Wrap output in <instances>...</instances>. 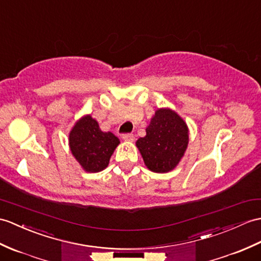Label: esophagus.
<instances>
[{"label": "esophagus", "mask_w": 261, "mask_h": 261, "mask_svg": "<svg viewBox=\"0 0 261 261\" xmlns=\"http://www.w3.org/2000/svg\"><path fill=\"white\" fill-rule=\"evenodd\" d=\"M122 139H123L124 141L132 142L133 140H135V136L131 135V133H126V135H123V136H122Z\"/></svg>", "instance_id": "34e87169"}]
</instances>
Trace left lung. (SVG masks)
Returning a JSON list of instances; mask_svg holds the SVG:
<instances>
[{"label":"left lung","mask_w":261,"mask_h":261,"mask_svg":"<svg viewBox=\"0 0 261 261\" xmlns=\"http://www.w3.org/2000/svg\"><path fill=\"white\" fill-rule=\"evenodd\" d=\"M145 132V137L136 142L145 167L156 173L173 170L184 158L189 143L186 121L172 109L160 108L155 110Z\"/></svg>","instance_id":"1"}]
</instances>
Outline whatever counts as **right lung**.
Instances as JSON below:
<instances>
[{
    "label": "right lung",
    "instance_id": "1",
    "mask_svg": "<svg viewBox=\"0 0 261 261\" xmlns=\"http://www.w3.org/2000/svg\"><path fill=\"white\" fill-rule=\"evenodd\" d=\"M119 144V138L110 131H102L91 114L76 120L69 133L72 155L83 170L90 173L105 170Z\"/></svg>",
    "mask_w": 261,
    "mask_h": 261
}]
</instances>
